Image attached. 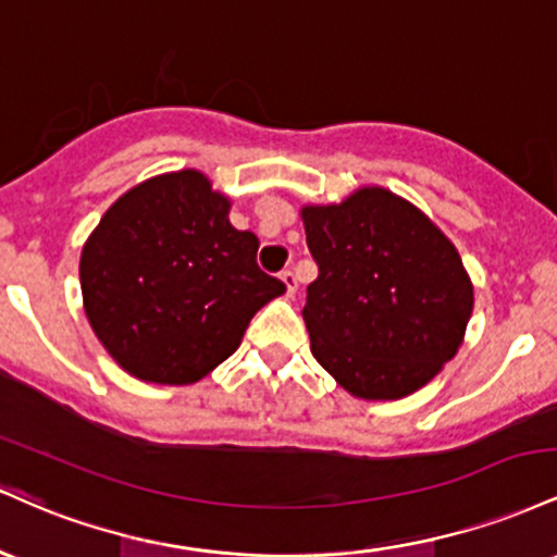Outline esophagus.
Returning <instances> with one entry per match:
<instances>
[{"instance_id": "obj_1", "label": "esophagus", "mask_w": 557, "mask_h": 557, "mask_svg": "<svg viewBox=\"0 0 557 557\" xmlns=\"http://www.w3.org/2000/svg\"><path fill=\"white\" fill-rule=\"evenodd\" d=\"M280 280H283L285 287H287V296H293V293L298 290V280H296V272H293V270L280 272Z\"/></svg>"}]
</instances>
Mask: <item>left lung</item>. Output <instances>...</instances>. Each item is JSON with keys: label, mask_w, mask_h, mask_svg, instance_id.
Listing matches in <instances>:
<instances>
[{"label": "left lung", "mask_w": 557, "mask_h": 557, "mask_svg": "<svg viewBox=\"0 0 557 557\" xmlns=\"http://www.w3.org/2000/svg\"><path fill=\"white\" fill-rule=\"evenodd\" d=\"M300 220L319 267L304 322L337 385L398 400L443 372L474 311V285L443 230L380 185L306 203Z\"/></svg>", "instance_id": "8db88e82"}]
</instances>
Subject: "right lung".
<instances>
[{"mask_svg": "<svg viewBox=\"0 0 557 557\" xmlns=\"http://www.w3.org/2000/svg\"><path fill=\"white\" fill-rule=\"evenodd\" d=\"M230 207L203 172H164L125 190L83 243L88 324L136 380L194 385L285 293L259 270L257 235L230 225Z\"/></svg>", "mask_w": 557, "mask_h": 557, "instance_id": "obj_1", "label": "right lung"}]
</instances>
